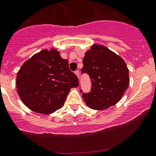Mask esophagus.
<instances>
[{
  "label": "esophagus",
  "mask_w": 156,
  "mask_h": 156,
  "mask_svg": "<svg viewBox=\"0 0 156 156\" xmlns=\"http://www.w3.org/2000/svg\"><path fill=\"white\" fill-rule=\"evenodd\" d=\"M75 74H76V76H78V77H80V71H78V70H76V71H75Z\"/></svg>",
  "instance_id": "1"
}]
</instances>
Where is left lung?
<instances>
[{
  "mask_svg": "<svg viewBox=\"0 0 156 156\" xmlns=\"http://www.w3.org/2000/svg\"><path fill=\"white\" fill-rule=\"evenodd\" d=\"M82 74L87 73L91 82L90 92L83 93L89 108L103 110L115 105L123 97L129 83L125 62L103 45L94 44L83 58Z\"/></svg>",
  "mask_w": 156,
  "mask_h": 156,
  "instance_id": "left-lung-1",
  "label": "left lung"
}]
</instances>
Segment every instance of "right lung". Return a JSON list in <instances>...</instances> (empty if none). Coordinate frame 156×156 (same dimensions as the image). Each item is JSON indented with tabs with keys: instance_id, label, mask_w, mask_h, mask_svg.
I'll return each mask as SVG.
<instances>
[{
	"instance_id": "right-lung-1",
	"label": "right lung",
	"mask_w": 156,
	"mask_h": 156,
	"mask_svg": "<svg viewBox=\"0 0 156 156\" xmlns=\"http://www.w3.org/2000/svg\"><path fill=\"white\" fill-rule=\"evenodd\" d=\"M67 59L55 49L42 50L23 64L16 78L17 91L27 107L40 114H51L64 105L79 80Z\"/></svg>"
}]
</instances>
